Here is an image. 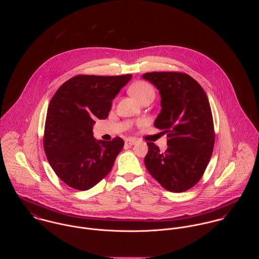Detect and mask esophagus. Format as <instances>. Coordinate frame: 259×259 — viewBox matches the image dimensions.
Masks as SVG:
<instances>
[{"label":"esophagus","mask_w":259,"mask_h":259,"mask_svg":"<svg viewBox=\"0 0 259 259\" xmlns=\"http://www.w3.org/2000/svg\"><path fill=\"white\" fill-rule=\"evenodd\" d=\"M137 143H138V141L135 140V139H126V140H125V145H128V146L136 145Z\"/></svg>","instance_id":"34e87169"}]
</instances>
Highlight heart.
<instances>
[{
	"instance_id": "obj_1",
	"label": "heart",
	"mask_w": 259,
	"mask_h": 259,
	"mask_svg": "<svg viewBox=\"0 0 259 259\" xmlns=\"http://www.w3.org/2000/svg\"><path fill=\"white\" fill-rule=\"evenodd\" d=\"M130 93L133 97H135L138 101L142 102L144 99L148 98V97H153L154 98V90L147 81L144 80H139L135 83H133L130 87Z\"/></svg>"
}]
</instances>
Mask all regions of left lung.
Instances as JSON below:
<instances>
[{"instance_id":"8db88e82","label":"left lung","mask_w":259,"mask_h":259,"mask_svg":"<svg viewBox=\"0 0 259 259\" xmlns=\"http://www.w3.org/2000/svg\"><path fill=\"white\" fill-rule=\"evenodd\" d=\"M159 91L161 111L154 126L167 134V148L161 152L148 143L145 163L150 176L171 192H184L202 178L214 147L210 105L201 85L179 72L143 74Z\"/></svg>"}]
</instances>
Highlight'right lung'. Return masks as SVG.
Wrapping results in <instances>:
<instances>
[{"instance_id":"right-lung-1","label":"right lung","mask_w":259,"mask_h":259,"mask_svg":"<svg viewBox=\"0 0 259 259\" xmlns=\"http://www.w3.org/2000/svg\"><path fill=\"white\" fill-rule=\"evenodd\" d=\"M132 74H78L65 81L52 98L46 117L44 149L52 168L65 184L88 190L108 176L123 141H96V118L105 119L111 102Z\"/></svg>"}]
</instances>
